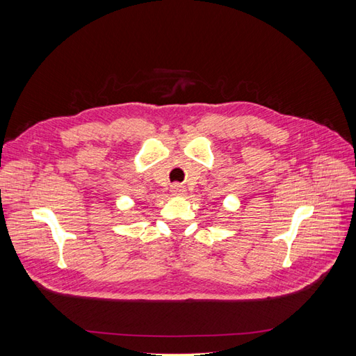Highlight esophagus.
Segmentation results:
<instances>
[{
  "label": "esophagus",
  "mask_w": 356,
  "mask_h": 356,
  "mask_svg": "<svg viewBox=\"0 0 356 356\" xmlns=\"http://www.w3.org/2000/svg\"><path fill=\"white\" fill-rule=\"evenodd\" d=\"M172 191H174L175 195H182V193H184V187L179 184H175V186H172Z\"/></svg>",
  "instance_id": "34e87169"
}]
</instances>
